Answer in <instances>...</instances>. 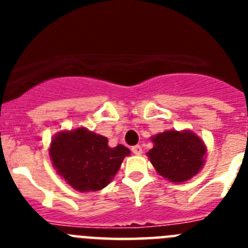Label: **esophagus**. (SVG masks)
I'll return each instance as SVG.
<instances>
[{
    "mask_svg": "<svg viewBox=\"0 0 248 248\" xmlns=\"http://www.w3.org/2000/svg\"><path fill=\"white\" fill-rule=\"evenodd\" d=\"M131 151H133L135 155H141L143 154V148H141L140 145H135L131 148Z\"/></svg>",
    "mask_w": 248,
    "mask_h": 248,
    "instance_id": "34e87169",
    "label": "esophagus"
}]
</instances>
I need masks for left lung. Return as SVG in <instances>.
I'll use <instances>...</instances> for the list:
<instances>
[{
    "instance_id": "1",
    "label": "left lung",
    "mask_w": 248,
    "mask_h": 248,
    "mask_svg": "<svg viewBox=\"0 0 248 248\" xmlns=\"http://www.w3.org/2000/svg\"><path fill=\"white\" fill-rule=\"evenodd\" d=\"M148 156L161 176L172 183L189 180L203 165L206 149L191 131L169 130L153 138Z\"/></svg>"
}]
</instances>
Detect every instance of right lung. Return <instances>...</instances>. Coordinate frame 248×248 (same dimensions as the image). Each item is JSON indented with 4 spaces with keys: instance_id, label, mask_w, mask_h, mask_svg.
I'll return each mask as SVG.
<instances>
[{
    "instance_id": "1",
    "label": "right lung",
    "mask_w": 248,
    "mask_h": 248,
    "mask_svg": "<svg viewBox=\"0 0 248 248\" xmlns=\"http://www.w3.org/2000/svg\"><path fill=\"white\" fill-rule=\"evenodd\" d=\"M57 172L78 191L104 189L130 154L124 145L109 148L108 139L84 128L59 133L50 144Z\"/></svg>"
}]
</instances>
